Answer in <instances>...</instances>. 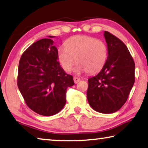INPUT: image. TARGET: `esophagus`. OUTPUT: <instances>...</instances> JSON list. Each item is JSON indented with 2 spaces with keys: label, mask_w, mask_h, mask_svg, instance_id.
Returning a JSON list of instances; mask_svg holds the SVG:
<instances>
[{
  "label": "esophagus",
  "mask_w": 148,
  "mask_h": 148,
  "mask_svg": "<svg viewBox=\"0 0 148 148\" xmlns=\"http://www.w3.org/2000/svg\"><path fill=\"white\" fill-rule=\"evenodd\" d=\"M79 80H80V78H77V77H74V82L75 84L78 83Z\"/></svg>",
  "instance_id": "obj_1"
}]
</instances>
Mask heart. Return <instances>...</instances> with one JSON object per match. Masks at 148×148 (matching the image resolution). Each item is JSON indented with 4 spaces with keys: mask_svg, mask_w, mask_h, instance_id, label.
Instances as JSON below:
<instances>
[{
    "mask_svg": "<svg viewBox=\"0 0 148 148\" xmlns=\"http://www.w3.org/2000/svg\"><path fill=\"white\" fill-rule=\"evenodd\" d=\"M107 55V47L103 41L88 36H76L66 41L64 47L58 49L57 58L66 72L71 71L76 60V73L87 71L94 74L103 67Z\"/></svg>",
    "mask_w": 148,
    "mask_h": 148,
    "instance_id": "obj_1",
    "label": "heart"
}]
</instances>
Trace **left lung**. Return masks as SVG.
I'll return each mask as SVG.
<instances>
[{
    "mask_svg": "<svg viewBox=\"0 0 148 148\" xmlns=\"http://www.w3.org/2000/svg\"><path fill=\"white\" fill-rule=\"evenodd\" d=\"M104 37L107 59L99 73L88 79L87 99L95 111L110 114L127 100L135 81V64L123 41L106 31Z\"/></svg>",
    "mask_w": 148,
    "mask_h": 148,
    "instance_id": "1",
    "label": "left lung"
}]
</instances>
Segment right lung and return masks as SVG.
I'll return each mask as SVG.
<instances>
[{
	"mask_svg": "<svg viewBox=\"0 0 148 148\" xmlns=\"http://www.w3.org/2000/svg\"><path fill=\"white\" fill-rule=\"evenodd\" d=\"M57 52L52 39H42L30 45L20 60L18 88L27 106L41 115L52 116L61 111L67 88L74 84L73 77L57 61Z\"/></svg>",
	"mask_w": 148,
	"mask_h": 148,
	"instance_id": "obj_1",
	"label": "right lung"
}]
</instances>
